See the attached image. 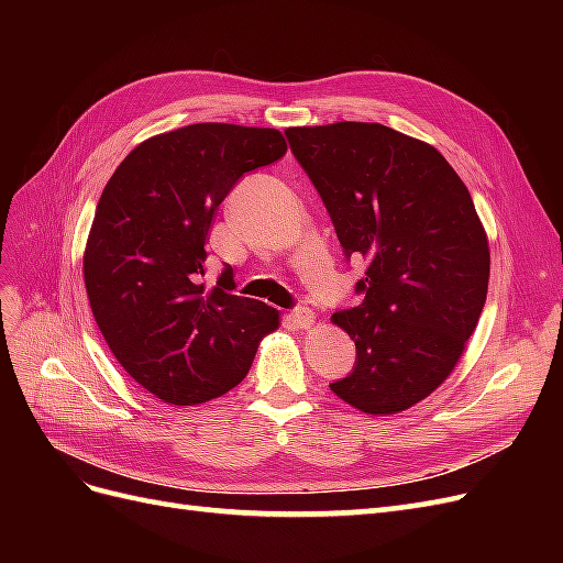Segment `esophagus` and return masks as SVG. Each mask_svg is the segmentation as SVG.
Returning a JSON list of instances; mask_svg holds the SVG:
<instances>
[{"instance_id":"obj_1","label":"esophagus","mask_w":563,"mask_h":563,"mask_svg":"<svg viewBox=\"0 0 563 563\" xmlns=\"http://www.w3.org/2000/svg\"><path fill=\"white\" fill-rule=\"evenodd\" d=\"M288 319H291V323L298 329H310L317 317L310 308H296L291 314H288Z\"/></svg>"}]
</instances>
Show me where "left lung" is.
I'll use <instances>...</instances> for the list:
<instances>
[{
  "mask_svg": "<svg viewBox=\"0 0 563 563\" xmlns=\"http://www.w3.org/2000/svg\"><path fill=\"white\" fill-rule=\"evenodd\" d=\"M364 300L331 319L356 345L335 395L371 416L406 411L449 378L482 317L490 253L465 183L432 145L383 124L286 129Z\"/></svg>",
  "mask_w": 563,
  "mask_h": 563,
  "instance_id": "obj_1",
  "label": "left lung"
}]
</instances>
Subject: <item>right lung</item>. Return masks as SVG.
I'll list each match as a JSON object with an SVG mask.
<instances>
[{
    "mask_svg": "<svg viewBox=\"0 0 563 563\" xmlns=\"http://www.w3.org/2000/svg\"><path fill=\"white\" fill-rule=\"evenodd\" d=\"M284 155L277 129L190 124L133 147L100 195L84 251L91 312L117 362L166 404L225 395L279 327L275 308L232 294L230 265L211 291L201 277L216 209Z\"/></svg>",
    "mask_w": 563,
    "mask_h": 563,
    "instance_id": "1",
    "label": "right lung"
}]
</instances>
